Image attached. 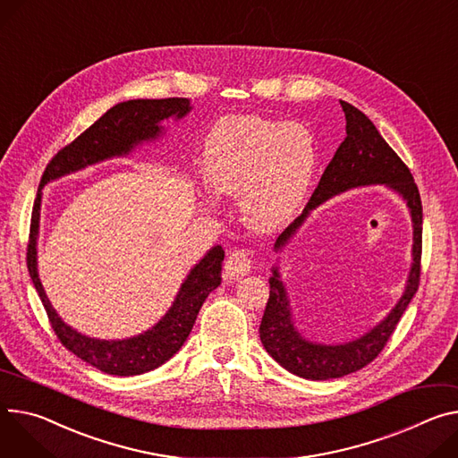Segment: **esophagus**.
Listing matches in <instances>:
<instances>
[{"label":"esophagus","instance_id":"esophagus-1","mask_svg":"<svg viewBox=\"0 0 458 458\" xmlns=\"http://www.w3.org/2000/svg\"><path fill=\"white\" fill-rule=\"evenodd\" d=\"M252 268V259L250 254L246 250H241V248H233V250L228 254V259L225 263V277L226 279H241L248 276Z\"/></svg>","mask_w":458,"mask_h":458}]
</instances>
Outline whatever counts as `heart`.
Instances as JSON below:
<instances>
[{"instance_id":"1","label":"heart","mask_w":458,"mask_h":458,"mask_svg":"<svg viewBox=\"0 0 458 458\" xmlns=\"http://www.w3.org/2000/svg\"><path fill=\"white\" fill-rule=\"evenodd\" d=\"M200 165L216 195L239 199L248 228L272 233L305 204L318 168V146L300 122L233 116L216 123L208 135Z\"/></svg>"}]
</instances>
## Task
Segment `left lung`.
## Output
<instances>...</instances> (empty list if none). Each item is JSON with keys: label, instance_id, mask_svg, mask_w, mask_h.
<instances>
[{"label": "left lung", "instance_id": "obj_1", "mask_svg": "<svg viewBox=\"0 0 458 458\" xmlns=\"http://www.w3.org/2000/svg\"><path fill=\"white\" fill-rule=\"evenodd\" d=\"M340 104L347 120V137L328 162L303 214L276 239L274 252L281 254L293 237H296L312 210L328 199L354 188L380 184L396 193L407 206L412 223V263L400 300L380 323L351 342L319 344L310 342L298 330L277 259L268 279L270 298L259 325V338L267 352L281 367L305 380L342 378L345 374L360 370L377 358L391 338L412 296L417 294L420 281L422 200L419 188L414 184L407 165L384 140L377 126L349 102L340 100Z\"/></svg>", "mask_w": 458, "mask_h": 458}]
</instances>
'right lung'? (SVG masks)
Instances as JSON below:
<instances>
[{"instance_id":"1","label":"right lung","mask_w":458,"mask_h":458,"mask_svg":"<svg viewBox=\"0 0 458 458\" xmlns=\"http://www.w3.org/2000/svg\"><path fill=\"white\" fill-rule=\"evenodd\" d=\"M191 111L188 98H160V100H128L107 109L95 123L76 140L55 155L39 181L38 195L32 208L30 237L27 248V268L36 293L44 303L49 321L60 342L80 360L114 377H135L160 367L168 361L188 340L197 314L210 296L212 290L221 284V267L225 259L223 246L216 244L193 265L182 281L179 293L165 312L151 328L137 336L123 340H98L81 335L67 325L51 305L44 284L38 274V235L41 197L49 182L65 175L86 170L88 165L128 157L137 148L155 142L165 135L164 120H181Z\"/></svg>"}]
</instances>
